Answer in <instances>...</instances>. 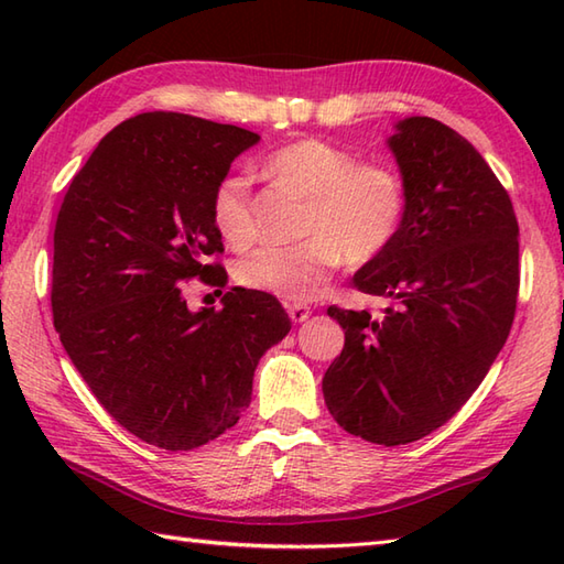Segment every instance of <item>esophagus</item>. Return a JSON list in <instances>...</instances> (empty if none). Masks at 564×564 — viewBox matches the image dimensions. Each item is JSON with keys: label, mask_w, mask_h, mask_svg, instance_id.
Returning <instances> with one entry per match:
<instances>
[{"label": "esophagus", "mask_w": 564, "mask_h": 564, "mask_svg": "<svg viewBox=\"0 0 564 564\" xmlns=\"http://www.w3.org/2000/svg\"><path fill=\"white\" fill-rule=\"evenodd\" d=\"M289 315H291L293 322H305L310 315H313V310H310L307 305H301V303H291Z\"/></svg>", "instance_id": "1"}]
</instances>
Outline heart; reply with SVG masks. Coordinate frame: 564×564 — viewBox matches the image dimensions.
Listing matches in <instances>:
<instances>
[{"label":"heart","mask_w":564,"mask_h":564,"mask_svg":"<svg viewBox=\"0 0 564 564\" xmlns=\"http://www.w3.org/2000/svg\"><path fill=\"white\" fill-rule=\"evenodd\" d=\"M267 170L310 200L305 242L259 247L235 267L239 285L289 303H307L327 289L346 259L351 267L380 259L406 218V186L390 164L358 162L354 152L322 138H301L275 148ZM210 215L227 245L242 249L257 239L251 178L225 174L213 188Z\"/></svg>","instance_id":"obj_1"}]
</instances>
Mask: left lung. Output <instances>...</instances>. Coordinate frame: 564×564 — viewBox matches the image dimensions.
I'll use <instances>...</instances> for the list:
<instances>
[{
    "mask_svg": "<svg viewBox=\"0 0 564 564\" xmlns=\"http://www.w3.org/2000/svg\"><path fill=\"white\" fill-rule=\"evenodd\" d=\"M390 148L406 218L351 285L398 305L378 317L327 310L346 339L322 392L344 431L402 446L446 424L505 346L517 313L519 223L507 188L453 128L404 118Z\"/></svg>",
    "mask_w": 564,
    "mask_h": 564,
    "instance_id": "8db88e82",
    "label": "left lung"
}]
</instances>
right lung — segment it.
<instances>
[{"mask_svg":"<svg viewBox=\"0 0 564 564\" xmlns=\"http://www.w3.org/2000/svg\"><path fill=\"white\" fill-rule=\"evenodd\" d=\"M251 130L174 111L128 118L72 178L53 235V325L94 398L140 441L194 451L237 424L263 351L291 332L273 295L223 293L210 196Z\"/></svg>","mask_w":564,"mask_h":564,"instance_id":"right-lung-1","label":"right lung"}]
</instances>
